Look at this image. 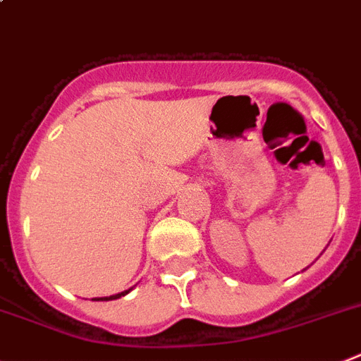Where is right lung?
<instances>
[{
    "label": "right lung",
    "instance_id": "1",
    "mask_svg": "<svg viewBox=\"0 0 361 361\" xmlns=\"http://www.w3.org/2000/svg\"><path fill=\"white\" fill-rule=\"evenodd\" d=\"M129 290H126V292H122V294H115V295H109V298H100V301H109V300H116V298H122V295H126L128 294Z\"/></svg>",
    "mask_w": 361,
    "mask_h": 361
}]
</instances>
